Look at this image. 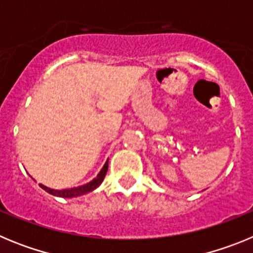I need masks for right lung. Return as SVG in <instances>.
<instances>
[{
    "mask_svg": "<svg viewBox=\"0 0 253 253\" xmlns=\"http://www.w3.org/2000/svg\"><path fill=\"white\" fill-rule=\"evenodd\" d=\"M107 169H109V165H107L106 162L104 165V167H102L101 171H100L99 175H97V177L93 178L91 182L84 185V186H78V187H73V189H66V190L48 189V187L43 186V185H40V186H42V189L45 190L46 193L51 194V195L60 196V198H76V196H81L84 195V194L90 193V191L95 190L97 186H100V184L104 181L105 175H106V172H107Z\"/></svg>",
    "mask_w": 253,
    "mask_h": 253,
    "instance_id": "1",
    "label": "right lung"
}]
</instances>
